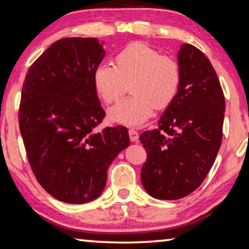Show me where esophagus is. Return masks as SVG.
<instances>
[{
    "instance_id": "1",
    "label": "esophagus",
    "mask_w": 249,
    "mask_h": 249,
    "mask_svg": "<svg viewBox=\"0 0 249 249\" xmlns=\"http://www.w3.org/2000/svg\"><path fill=\"white\" fill-rule=\"evenodd\" d=\"M128 134H129V139H131L132 142H136L139 140V133H137V131H135V129L131 128L128 131Z\"/></svg>"
}]
</instances>
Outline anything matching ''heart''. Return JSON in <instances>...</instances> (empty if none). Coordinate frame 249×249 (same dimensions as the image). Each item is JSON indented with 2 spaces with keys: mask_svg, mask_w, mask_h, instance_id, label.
<instances>
[{
  "mask_svg": "<svg viewBox=\"0 0 249 249\" xmlns=\"http://www.w3.org/2000/svg\"><path fill=\"white\" fill-rule=\"evenodd\" d=\"M116 65L102 63L93 73L96 92L106 104L123 94L124 81L131 82L133 93L108 110L112 121L139 126L152 116L155 106L164 108L172 103L180 85V68L171 56L144 44L132 43L115 57Z\"/></svg>",
  "mask_w": 249,
  "mask_h": 249,
  "instance_id": "obj_1",
  "label": "heart"
}]
</instances>
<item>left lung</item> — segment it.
<instances>
[{"label": "left lung", "mask_w": 249, "mask_h": 249, "mask_svg": "<svg viewBox=\"0 0 249 249\" xmlns=\"http://www.w3.org/2000/svg\"><path fill=\"white\" fill-rule=\"evenodd\" d=\"M180 85L159 127L141 134L147 160L142 184L154 198L174 200L191 194L214 164L223 137L225 98L214 68L191 44L177 53Z\"/></svg>", "instance_id": "8db88e82"}]
</instances>
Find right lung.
I'll return each instance as SVG.
<instances>
[{
    "instance_id": "1",
    "label": "right lung",
    "mask_w": 249,
    "mask_h": 249,
    "mask_svg": "<svg viewBox=\"0 0 249 249\" xmlns=\"http://www.w3.org/2000/svg\"><path fill=\"white\" fill-rule=\"evenodd\" d=\"M104 42L65 37L29 69L18 121L27 159L41 186L61 202L84 204L103 193L107 169L129 146L127 128L96 126L105 116L93 73Z\"/></svg>"
}]
</instances>
